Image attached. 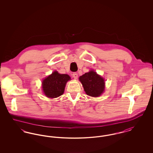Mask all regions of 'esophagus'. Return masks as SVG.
<instances>
[{"label": "esophagus", "mask_w": 153, "mask_h": 153, "mask_svg": "<svg viewBox=\"0 0 153 153\" xmlns=\"http://www.w3.org/2000/svg\"><path fill=\"white\" fill-rule=\"evenodd\" d=\"M72 76H73V78L74 79H77V77H78V74L77 73H73L72 74Z\"/></svg>", "instance_id": "1"}]
</instances>
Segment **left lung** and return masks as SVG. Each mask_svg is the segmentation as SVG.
Here are the masks:
<instances>
[{"instance_id":"obj_1","label":"left lung","mask_w":153,"mask_h":153,"mask_svg":"<svg viewBox=\"0 0 153 153\" xmlns=\"http://www.w3.org/2000/svg\"><path fill=\"white\" fill-rule=\"evenodd\" d=\"M79 80L83 86L84 91L88 96L99 97L104 91V80L94 71H90L81 76Z\"/></svg>"}]
</instances>
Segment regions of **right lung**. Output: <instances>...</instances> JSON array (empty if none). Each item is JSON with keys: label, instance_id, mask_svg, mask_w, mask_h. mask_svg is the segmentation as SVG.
<instances>
[{"label": "right lung", "instance_id": "1", "mask_svg": "<svg viewBox=\"0 0 153 153\" xmlns=\"http://www.w3.org/2000/svg\"><path fill=\"white\" fill-rule=\"evenodd\" d=\"M71 80L68 74H60L54 71L42 81L44 94L49 98H56L64 92L66 84Z\"/></svg>", "mask_w": 153, "mask_h": 153}]
</instances>
